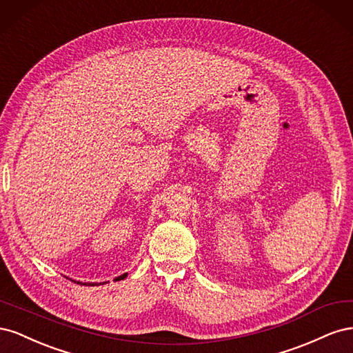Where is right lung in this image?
<instances>
[{
	"label": "right lung",
	"instance_id": "obj_1",
	"mask_svg": "<svg viewBox=\"0 0 353 353\" xmlns=\"http://www.w3.org/2000/svg\"><path fill=\"white\" fill-rule=\"evenodd\" d=\"M126 275H128V274H123V275H119V276H117V279H114V281H121V280H123V279H126Z\"/></svg>",
	"mask_w": 353,
	"mask_h": 353
}]
</instances>
